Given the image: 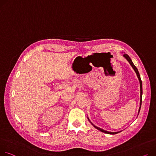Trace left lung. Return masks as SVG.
I'll return each mask as SVG.
<instances>
[{"mask_svg": "<svg viewBox=\"0 0 156 156\" xmlns=\"http://www.w3.org/2000/svg\"><path fill=\"white\" fill-rule=\"evenodd\" d=\"M123 56L125 57V58L127 59V61L129 62V63L130 64V65L132 66V67L133 68L134 71H136V74H137V77H138V78H139V82H140V107H139V113L140 110V107H141V104H142V81H141V79H140V75H139V71H138V69H137V68H136V66H135V65H133V63H132V61L131 59L130 58V57H129L127 54H124V55H123ZM88 120L90 122V120H89V119H88ZM91 123L92 125H93V126H94V127H95L97 129H98V130H100V131H101V132H104V133H108V134H116V133H119V132H108V131H106V130H103V129H100V128H99V127L95 126V125H93V124L91 122Z\"/></svg>", "mask_w": 156, "mask_h": 156, "instance_id": "8db88e82", "label": "left lung"}]
</instances>
